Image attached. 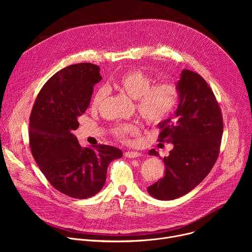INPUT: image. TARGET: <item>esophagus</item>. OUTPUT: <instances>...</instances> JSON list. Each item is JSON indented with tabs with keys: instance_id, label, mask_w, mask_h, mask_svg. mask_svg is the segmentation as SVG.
<instances>
[{
	"instance_id": "esophagus-1",
	"label": "esophagus",
	"mask_w": 252,
	"mask_h": 252,
	"mask_svg": "<svg viewBox=\"0 0 252 252\" xmlns=\"http://www.w3.org/2000/svg\"><path fill=\"white\" fill-rule=\"evenodd\" d=\"M125 156H126V158H135L140 157L141 154L137 153V152H126Z\"/></svg>"
}]
</instances>
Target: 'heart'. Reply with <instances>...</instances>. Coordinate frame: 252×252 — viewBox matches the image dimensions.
<instances>
[{
	"mask_svg": "<svg viewBox=\"0 0 252 252\" xmlns=\"http://www.w3.org/2000/svg\"><path fill=\"white\" fill-rule=\"evenodd\" d=\"M109 88L135 99L136 110L148 124L158 125L165 121L175 110L179 93L172 83L163 82L154 85V80L141 70H128L109 84ZM106 96V90L99 88L92 100V107L96 110ZM136 126L131 124L118 125L113 127L114 134L125 139L134 132Z\"/></svg>",
	"mask_w": 252,
	"mask_h": 252,
	"instance_id": "heart-1",
	"label": "heart"
}]
</instances>
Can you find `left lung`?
<instances>
[{"label":"left lung","mask_w":252,"mask_h":252,"mask_svg":"<svg viewBox=\"0 0 252 252\" xmlns=\"http://www.w3.org/2000/svg\"><path fill=\"white\" fill-rule=\"evenodd\" d=\"M176 88L177 109L173 117L158 124V140L171 142L173 149L163 158L164 176L148 188L159 200L181 197L203 181L218 159L223 132L220 105L198 74L183 69ZM149 154L158 156L156 150Z\"/></svg>","instance_id":"1"}]
</instances>
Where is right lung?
I'll use <instances>...</instances> for the list:
<instances>
[{"label": "right lung", "mask_w": 252, "mask_h": 252, "mask_svg": "<svg viewBox=\"0 0 252 252\" xmlns=\"http://www.w3.org/2000/svg\"><path fill=\"white\" fill-rule=\"evenodd\" d=\"M99 66L82 63L55 74L42 88L30 117L32 157L49 183L60 192L85 199L104 186L109 164L123 157L115 147L83 148L73 133L90 105Z\"/></svg>", "instance_id": "1"}]
</instances>
